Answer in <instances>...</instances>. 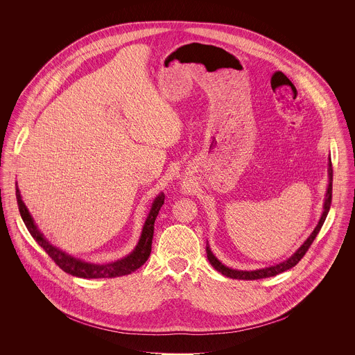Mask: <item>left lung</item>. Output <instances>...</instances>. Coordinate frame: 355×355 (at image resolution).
<instances>
[{"mask_svg":"<svg viewBox=\"0 0 355 355\" xmlns=\"http://www.w3.org/2000/svg\"><path fill=\"white\" fill-rule=\"evenodd\" d=\"M328 175H329V184H328V191H327V198H325V203H324V211H322V216L317 224V227L314 228V231L311 232V235L307 238V241L304 242V245L298 249V252L294 254L293 257H290L287 261L284 262H280L275 266H269V268H263V269H258V270H235V269H230L227 266H224L213 254L210 252L209 246L206 248V254H207V259L209 262L211 263V266L218 270L221 275L227 276V277H231V279H238V280H257V279H265V277H272V276H276L282 272H286L287 269H291L293 266H295L302 258H304V254L307 253L309 248L311 246V243L314 242L317 234L320 232L325 218H327V214L329 211V207H331V202H332V176H334V169H332V162L329 159V168H328Z\"/></svg>","mask_w":355,"mask_h":355,"instance_id":"obj_1","label":"left lung"}]
</instances>
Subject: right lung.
<instances>
[{
	"label": "right lung",
	"mask_w": 355,
	"mask_h": 355,
	"mask_svg": "<svg viewBox=\"0 0 355 355\" xmlns=\"http://www.w3.org/2000/svg\"><path fill=\"white\" fill-rule=\"evenodd\" d=\"M164 198L165 197L161 193L153 203L152 210H150V213L146 218L139 243L135 248V250L130 254L128 257H125L123 259H119L116 262L106 263V265H97V263H89V262L76 259V258L55 249L54 246H51V243L42 236V234L38 231V228L34 224V220L30 216L26 205L21 201L19 189H16V200H17L19 211H20V216H21L28 232L31 234V236L38 242V245L55 262V265H58L64 272H67L72 276L85 277V279H103V277L107 279V277H119V276L130 275V273L135 272L138 268H141L148 261L149 255L152 253L154 221H155V217H157V214H158V211H159V209L164 203Z\"/></svg>",
	"instance_id": "right-lung-1"
}]
</instances>
